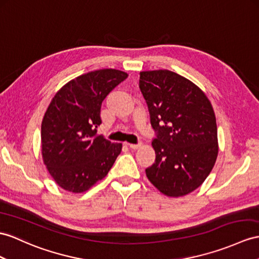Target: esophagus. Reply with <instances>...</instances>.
<instances>
[{"mask_svg":"<svg viewBox=\"0 0 259 259\" xmlns=\"http://www.w3.org/2000/svg\"><path fill=\"white\" fill-rule=\"evenodd\" d=\"M127 145L130 146V148H132V149H138V148L142 147V143H138V144H127Z\"/></svg>","mask_w":259,"mask_h":259,"instance_id":"1","label":"esophagus"}]
</instances>
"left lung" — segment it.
I'll use <instances>...</instances> for the list:
<instances>
[{
  "label": "left lung",
  "instance_id": "left-lung-1",
  "mask_svg": "<svg viewBox=\"0 0 259 259\" xmlns=\"http://www.w3.org/2000/svg\"><path fill=\"white\" fill-rule=\"evenodd\" d=\"M140 89L156 132V159L147 178L168 197L190 193L203 184L218 157L211 102L193 82L169 70L142 71Z\"/></svg>",
  "mask_w": 259,
  "mask_h": 259
}]
</instances>
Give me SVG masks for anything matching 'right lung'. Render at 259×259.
<instances>
[{
  "instance_id": "obj_1",
  "label": "right lung",
  "mask_w": 259,
  "mask_h": 259,
  "mask_svg": "<svg viewBox=\"0 0 259 259\" xmlns=\"http://www.w3.org/2000/svg\"><path fill=\"white\" fill-rule=\"evenodd\" d=\"M127 78L115 69H101L69 81L53 98L41 122V155L56 184L81 193L103 179L122 150L98 135L101 105Z\"/></svg>"
}]
</instances>
